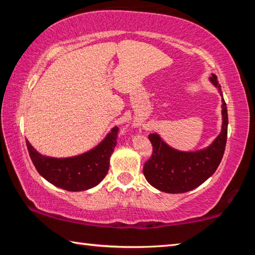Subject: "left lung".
<instances>
[{"mask_svg": "<svg viewBox=\"0 0 255 255\" xmlns=\"http://www.w3.org/2000/svg\"><path fill=\"white\" fill-rule=\"evenodd\" d=\"M210 82L223 97L217 76L211 75ZM223 101V126L217 138L206 149L198 152H180L171 148L157 133L148 136L153 153L144 164V175L154 188L167 193H183L199 187L215 173L223 158L227 140V107Z\"/></svg>", "mask_w": 255, "mask_h": 255, "instance_id": "1", "label": "left lung"}]
</instances>
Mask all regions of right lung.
Segmentation results:
<instances>
[{
    "mask_svg": "<svg viewBox=\"0 0 255 255\" xmlns=\"http://www.w3.org/2000/svg\"><path fill=\"white\" fill-rule=\"evenodd\" d=\"M119 128L115 127L107 137L88 153L68 158L42 156L27 140L30 158L41 176L51 184L67 191H83L96 187L105 179L109 161L117 144Z\"/></svg>",
    "mask_w": 255,
    "mask_h": 255,
    "instance_id": "right-lung-1",
    "label": "right lung"
}]
</instances>
